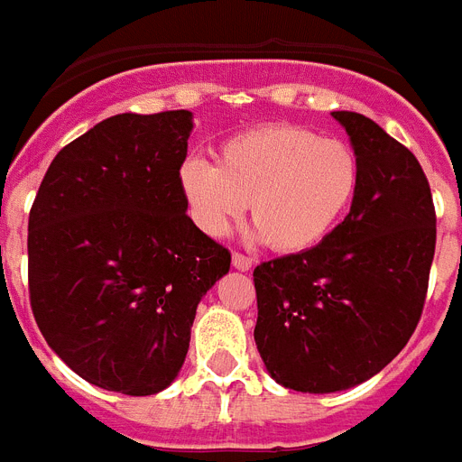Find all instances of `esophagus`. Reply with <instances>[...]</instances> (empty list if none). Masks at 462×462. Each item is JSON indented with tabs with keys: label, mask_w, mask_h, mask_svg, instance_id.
Segmentation results:
<instances>
[{
	"label": "esophagus",
	"mask_w": 462,
	"mask_h": 462,
	"mask_svg": "<svg viewBox=\"0 0 462 462\" xmlns=\"http://www.w3.org/2000/svg\"><path fill=\"white\" fill-rule=\"evenodd\" d=\"M231 262H234V267L241 269V272H248V269L253 267V257H248V254L243 253H234Z\"/></svg>",
	"instance_id": "34e87169"
}]
</instances>
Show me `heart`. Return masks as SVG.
Segmentation results:
<instances>
[{
    "label": "heart",
    "instance_id": "b5f03b06",
    "mask_svg": "<svg viewBox=\"0 0 462 462\" xmlns=\"http://www.w3.org/2000/svg\"><path fill=\"white\" fill-rule=\"evenodd\" d=\"M180 193L208 236H224L250 217L279 253H300L322 241L348 212L360 186L356 150L298 124H272L228 138L219 164L183 162Z\"/></svg>",
    "mask_w": 462,
    "mask_h": 462
}]
</instances>
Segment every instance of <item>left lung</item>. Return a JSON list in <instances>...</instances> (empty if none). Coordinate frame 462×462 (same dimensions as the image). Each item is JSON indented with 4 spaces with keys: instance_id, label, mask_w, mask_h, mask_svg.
<instances>
[{
    "instance_id": "8db88e82",
    "label": "left lung",
    "mask_w": 462,
    "mask_h": 462,
    "mask_svg": "<svg viewBox=\"0 0 462 462\" xmlns=\"http://www.w3.org/2000/svg\"><path fill=\"white\" fill-rule=\"evenodd\" d=\"M360 160L348 217L305 253L254 267V343L286 389L331 393L367 382L411 341L437 245L430 180L372 119L334 112Z\"/></svg>"
}]
</instances>
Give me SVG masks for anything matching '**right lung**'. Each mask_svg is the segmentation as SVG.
Segmentation results:
<instances>
[{"label": "right lung", "mask_w": 462, "mask_h": 462, "mask_svg": "<svg viewBox=\"0 0 462 462\" xmlns=\"http://www.w3.org/2000/svg\"><path fill=\"white\" fill-rule=\"evenodd\" d=\"M193 114H116L61 150L28 217V293L44 341L85 382L167 389L198 302L231 253L188 217Z\"/></svg>", "instance_id": "right-lung-1"}]
</instances>
